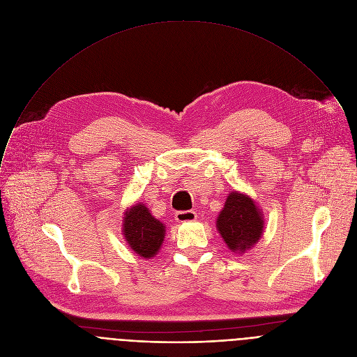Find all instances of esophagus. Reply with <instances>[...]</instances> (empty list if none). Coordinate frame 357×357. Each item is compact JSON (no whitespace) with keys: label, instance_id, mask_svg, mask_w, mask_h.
<instances>
[{"label":"esophagus","instance_id":"34e87169","mask_svg":"<svg viewBox=\"0 0 357 357\" xmlns=\"http://www.w3.org/2000/svg\"><path fill=\"white\" fill-rule=\"evenodd\" d=\"M197 215L193 211H183V212H176L175 213V220L178 223H186V222H195Z\"/></svg>","mask_w":357,"mask_h":357}]
</instances>
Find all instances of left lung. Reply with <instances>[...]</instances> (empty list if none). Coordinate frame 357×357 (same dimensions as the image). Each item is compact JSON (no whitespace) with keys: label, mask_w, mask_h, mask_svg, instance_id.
<instances>
[{"label":"left lung","mask_w":357,"mask_h":357,"mask_svg":"<svg viewBox=\"0 0 357 357\" xmlns=\"http://www.w3.org/2000/svg\"><path fill=\"white\" fill-rule=\"evenodd\" d=\"M216 227L227 247L241 254L256 244L264 231L263 213L252 199L237 190L229 193Z\"/></svg>","instance_id":"1"}]
</instances>
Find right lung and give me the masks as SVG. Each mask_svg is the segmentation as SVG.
Masks as SVG:
<instances>
[{"label": "right lung", "instance_id": "1", "mask_svg": "<svg viewBox=\"0 0 357 357\" xmlns=\"http://www.w3.org/2000/svg\"><path fill=\"white\" fill-rule=\"evenodd\" d=\"M126 241L139 257L157 256L165 237V226L149 213L144 203H137L127 209L123 220Z\"/></svg>", "mask_w": 357, "mask_h": 357}]
</instances>
